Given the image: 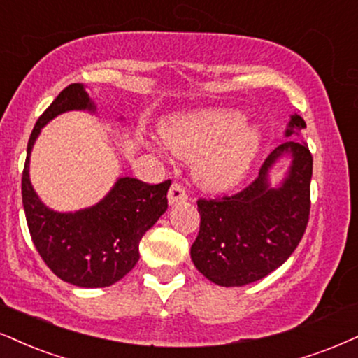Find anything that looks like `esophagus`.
<instances>
[{"label":"esophagus","instance_id":"obj_1","mask_svg":"<svg viewBox=\"0 0 358 358\" xmlns=\"http://www.w3.org/2000/svg\"><path fill=\"white\" fill-rule=\"evenodd\" d=\"M187 201V194L184 191L180 184H172L169 192H167V202L169 206L179 204V202H186Z\"/></svg>","mask_w":358,"mask_h":358}]
</instances>
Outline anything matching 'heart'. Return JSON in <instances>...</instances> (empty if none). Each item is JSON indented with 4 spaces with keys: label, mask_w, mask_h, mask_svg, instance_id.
I'll return each mask as SVG.
<instances>
[{
    "label": "heart",
    "mask_w": 358,
    "mask_h": 358,
    "mask_svg": "<svg viewBox=\"0 0 358 358\" xmlns=\"http://www.w3.org/2000/svg\"><path fill=\"white\" fill-rule=\"evenodd\" d=\"M232 109H204L174 116L162 126L161 139L169 152L192 161V178L201 189L224 192L241 182L262 144V131L244 122Z\"/></svg>",
    "instance_id": "1"
}]
</instances>
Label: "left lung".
Here are the masks:
<instances>
[{
    "instance_id": "8db88e82",
    "label": "left lung",
    "mask_w": 358,
    "mask_h": 358,
    "mask_svg": "<svg viewBox=\"0 0 358 358\" xmlns=\"http://www.w3.org/2000/svg\"><path fill=\"white\" fill-rule=\"evenodd\" d=\"M306 121L292 114L285 138L301 134ZM284 157L289 169L277 187L270 171ZM312 154L307 144L287 141L268 154L257 179L244 191L197 201L201 229L191 259L202 275L220 287H242L280 267L306 232L310 213Z\"/></svg>"
}]
</instances>
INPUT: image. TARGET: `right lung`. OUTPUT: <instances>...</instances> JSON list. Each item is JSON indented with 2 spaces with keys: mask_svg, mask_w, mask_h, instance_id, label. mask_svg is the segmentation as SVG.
Segmentation results:
<instances>
[{
  "mask_svg": "<svg viewBox=\"0 0 358 358\" xmlns=\"http://www.w3.org/2000/svg\"><path fill=\"white\" fill-rule=\"evenodd\" d=\"M69 111L96 113L85 85H69L41 114L28 141L21 192L31 239L46 266L76 287L96 289L121 280L139 260V242L167 209L171 180L149 186L117 178L98 204L59 213L39 199L29 179V157L48 122Z\"/></svg>",
  "mask_w": 358,
  "mask_h": 358,
  "instance_id": "1",
  "label": "right lung"
}]
</instances>
